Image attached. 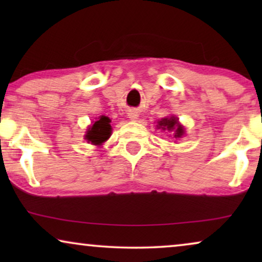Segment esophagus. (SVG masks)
<instances>
[{
  "instance_id": "obj_1",
  "label": "esophagus",
  "mask_w": 262,
  "mask_h": 262,
  "mask_svg": "<svg viewBox=\"0 0 262 262\" xmlns=\"http://www.w3.org/2000/svg\"><path fill=\"white\" fill-rule=\"evenodd\" d=\"M127 118H130L131 120H137L138 119V112L136 110H128Z\"/></svg>"
}]
</instances>
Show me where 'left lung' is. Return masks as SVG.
<instances>
[{
    "label": "left lung",
    "mask_w": 262,
    "mask_h": 262,
    "mask_svg": "<svg viewBox=\"0 0 262 262\" xmlns=\"http://www.w3.org/2000/svg\"><path fill=\"white\" fill-rule=\"evenodd\" d=\"M157 128H161L163 131H174L175 138H181L185 135V128L178 121V118L169 117V118H162V119L157 121Z\"/></svg>",
    "instance_id": "obj_1"
}]
</instances>
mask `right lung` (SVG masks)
I'll return each instance as SVG.
<instances>
[{
  "instance_id": "1",
  "label": "right lung",
  "mask_w": 262,
  "mask_h": 262,
  "mask_svg": "<svg viewBox=\"0 0 262 262\" xmlns=\"http://www.w3.org/2000/svg\"><path fill=\"white\" fill-rule=\"evenodd\" d=\"M111 119L108 117L101 116L99 120H96L92 126L88 127L85 132L84 139H87L88 143H92L94 145H101L103 142H106L112 134V126H111Z\"/></svg>"
}]
</instances>
